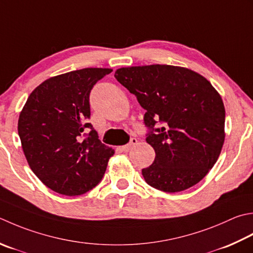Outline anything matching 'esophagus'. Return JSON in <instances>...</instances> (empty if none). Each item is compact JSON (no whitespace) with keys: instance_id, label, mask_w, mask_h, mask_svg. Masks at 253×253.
Masks as SVG:
<instances>
[{"instance_id":"obj_1","label":"esophagus","mask_w":253,"mask_h":253,"mask_svg":"<svg viewBox=\"0 0 253 253\" xmlns=\"http://www.w3.org/2000/svg\"><path fill=\"white\" fill-rule=\"evenodd\" d=\"M137 142H138V141H137L136 138H131L130 142L128 143V145H125V146H122V147H121V150H123V151H129L133 146L137 145Z\"/></svg>"}]
</instances>
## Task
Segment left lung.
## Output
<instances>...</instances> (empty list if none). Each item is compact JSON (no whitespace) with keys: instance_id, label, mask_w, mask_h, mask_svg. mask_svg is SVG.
Segmentation results:
<instances>
[{"instance_id":"8db88e82","label":"left lung","mask_w":253,"mask_h":253,"mask_svg":"<svg viewBox=\"0 0 253 253\" xmlns=\"http://www.w3.org/2000/svg\"><path fill=\"white\" fill-rule=\"evenodd\" d=\"M114 76L146 110L143 121L151 129L146 140L156 152L141 171L148 184L175 193L204 179L225 141V106L211 82L169 64L120 68ZM157 120L162 127L155 130Z\"/></svg>"}]
</instances>
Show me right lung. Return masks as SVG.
I'll list each match as a JSON object with an SVG mask.
<instances>
[{"label": "right lung", "mask_w": 253, "mask_h": 253, "mask_svg": "<svg viewBox=\"0 0 253 253\" xmlns=\"http://www.w3.org/2000/svg\"><path fill=\"white\" fill-rule=\"evenodd\" d=\"M112 71L85 68L49 78L19 113L17 129L29 168L59 194L77 196L95 187L115 152L87 123L92 87ZM86 127L91 131L83 138Z\"/></svg>", "instance_id": "right-lung-1"}]
</instances>
